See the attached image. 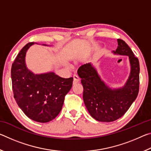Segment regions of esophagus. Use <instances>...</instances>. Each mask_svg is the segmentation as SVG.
Returning a JSON list of instances; mask_svg holds the SVG:
<instances>
[{"label":"esophagus","instance_id":"1","mask_svg":"<svg viewBox=\"0 0 151 151\" xmlns=\"http://www.w3.org/2000/svg\"><path fill=\"white\" fill-rule=\"evenodd\" d=\"M73 78H74V81H73V83L75 84V83H77L80 81V78H79V76L77 75H74L73 76Z\"/></svg>","mask_w":151,"mask_h":151}]
</instances>
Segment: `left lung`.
Masks as SVG:
<instances>
[{"instance_id": "obj_1", "label": "left lung", "mask_w": 151, "mask_h": 151, "mask_svg": "<svg viewBox=\"0 0 151 151\" xmlns=\"http://www.w3.org/2000/svg\"><path fill=\"white\" fill-rule=\"evenodd\" d=\"M114 54L129 58L131 73L122 88L112 89L101 80L91 63L81 66L77 73L83 86V101L91 116L101 122H112L125 114L137 97L139 91V59L124 40L117 39Z\"/></svg>"}]
</instances>
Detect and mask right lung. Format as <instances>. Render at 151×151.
<instances>
[{
    "label": "right lung",
    "mask_w": 151,
    "mask_h": 151,
    "mask_svg": "<svg viewBox=\"0 0 151 151\" xmlns=\"http://www.w3.org/2000/svg\"><path fill=\"white\" fill-rule=\"evenodd\" d=\"M29 42L17 56L11 68L14 98L24 113L33 121L47 122L59 114L65 97L73 86V78H62L54 73L35 75L25 64Z\"/></svg>",
    "instance_id": "1"
}]
</instances>
